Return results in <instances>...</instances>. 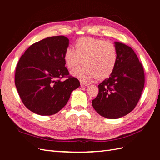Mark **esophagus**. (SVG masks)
<instances>
[{
	"label": "esophagus",
	"mask_w": 160,
	"mask_h": 160,
	"mask_svg": "<svg viewBox=\"0 0 160 160\" xmlns=\"http://www.w3.org/2000/svg\"><path fill=\"white\" fill-rule=\"evenodd\" d=\"M80 84H81V87H82V88H83V87H86V86L89 85L88 83H85V82H83V81H81Z\"/></svg>",
	"instance_id": "esophagus-1"
}]
</instances>
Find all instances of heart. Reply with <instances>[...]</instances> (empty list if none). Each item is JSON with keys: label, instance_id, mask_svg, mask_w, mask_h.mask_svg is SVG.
Wrapping results in <instances>:
<instances>
[{"label": "heart", "instance_id": "obj_1", "mask_svg": "<svg viewBox=\"0 0 160 160\" xmlns=\"http://www.w3.org/2000/svg\"><path fill=\"white\" fill-rule=\"evenodd\" d=\"M75 50L67 48L64 52V61L72 75L82 81L88 82L98 77L104 79L113 72L118 59L115 45L105 40L83 37L75 42Z\"/></svg>", "mask_w": 160, "mask_h": 160}]
</instances>
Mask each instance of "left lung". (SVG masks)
Segmentation results:
<instances>
[{
    "mask_svg": "<svg viewBox=\"0 0 160 160\" xmlns=\"http://www.w3.org/2000/svg\"><path fill=\"white\" fill-rule=\"evenodd\" d=\"M118 59L112 74L99 85L92 101L95 110L108 119H118L130 113L138 104L145 83L143 66L129 46L115 42Z\"/></svg>",
    "mask_w": 160,
    "mask_h": 160,
    "instance_id": "1",
    "label": "left lung"
}]
</instances>
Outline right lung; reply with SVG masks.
Instances as JSON below:
<instances>
[{
    "label": "right lung",
    "mask_w": 160,
    "mask_h": 160,
    "mask_svg": "<svg viewBox=\"0 0 160 160\" xmlns=\"http://www.w3.org/2000/svg\"><path fill=\"white\" fill-rule=\"evenodd\" d=\"M69 43L62 35L47 37L31 45L19 59L14 83L23 104L32 112L57 113L80 86L65 67L64 52ZM63 77L68 79L61 81Z\"/></svg>",
    "instance_id": "add662e5"
}]
</instances>
